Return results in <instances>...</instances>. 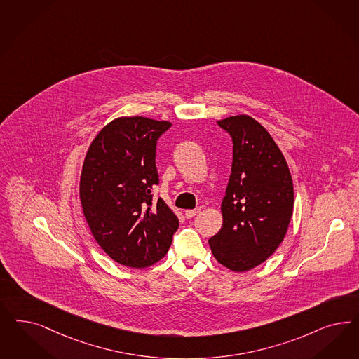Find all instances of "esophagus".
<instances>
[{
    "label": "esophagus",
    "mask_w": 359,
    "mask_h": 359,
    "mask_svg": "<svg viewBox=\"0 0 359 359\" xmlns=\"http://www.w3.org/2000/svg\"><path fill=\"white\" fill-rule=\"evenodd\" d=\"M199 211H201L199 208H196V210H187V211L185 212L186 218H187V219H191V218H194V217L197 215Z\"/></svg>",
    "instance_id": "esophagus-1"
}]
</instances>
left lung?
Here are the masks:
<instances>
[{"label": "left lung", "instance_id": "left-lung-1", "mask_svg": "<svg viewBox=\"0 0 359 359\" xmlns=\"http://www.w3.org/2000/svg\"><path fill=\"white\" fill-rule=\"evenodd\" d=\"M232 139V165L222 202L223 226L208 244L215 259L250 271L276 251L293 212L290 169L266 128L250 116L218 121Z\"/></svg>", "mask_w": 359, "mask_h": 359}]
</instances>
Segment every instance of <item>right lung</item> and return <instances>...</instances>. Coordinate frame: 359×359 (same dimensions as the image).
<instances>
[{"label": "right lung", "mask_w": 359, "mask_h": 359, "mask_svg": "<svg viewBox=\"0 0 359 359\" xmlns=\"http://www.w3.org/2000/svg\"><path fill=\"white\" fill-rule=\"evenodd\" d=\"M172 127L147 117H121L93 140L83 163L81 208L93 238L115 262L145 268L162 259L178 230L173 211L151 190L158 185L157 140Z\"/></svg>", "instance_id": "obj_1"}]
</instances>
